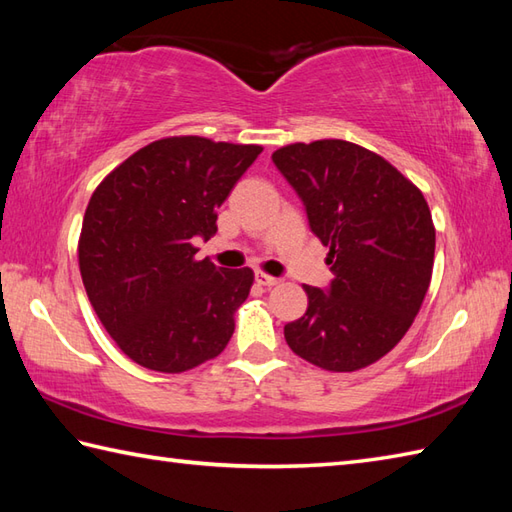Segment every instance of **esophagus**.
<instances>
[{"mask_svg":"<svg viewBox=\"0 0 512 512\" xmlns=\"http://www.w3.org/2000/svg\"><path fill=\"white\" fill-rule=\"evenodd\" d=\"M255 281H257L259 286H266V288H273V286L279 284L277 277L268 275V273H262V270H257V273H255Z\"/></svg>","mask_w":512,"mask_h":512,"instance_id":"1","label":"esophagus"}]
</instances>
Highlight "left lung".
I'll return each mask as SVG.
<instances>
[{"label": "left lung", "instance_id": "1", "mask_svg": "<svg viewBox=\"0 0 512 512\" xmlns=\"http://www.w3.org/2000/svg\"><path fill=\"white\" fill-rule=\"evenodd\" d=\"M277 169L330 248L328 290L303 286L308 310L284 328L297 356L356 372L394 350L427 295L436 228L422 191L389 162L347 140L277 149Z\"/></svg>", "mask_w": 512, "mask_h": 512}]
</instances>
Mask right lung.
Returning <instances> with one entry per match:
<instances>
[{"mask_svg":"<svg viewBox=\"0 0 512 512\" xmlns=\"http://www.w3.org/2000/svg\"><path fill=\"white\" fill-rule=\"evenodd\" d=\"M262 154L259 145L169 136L121 162L92 193L79 268L96 317L134 363L180 374L220 354L253 270L195 259L217 209Z\"/></svg>","mask_w":512,"mask_h":512,"instance_id":"1","label":"right lung"}]
</instances>
